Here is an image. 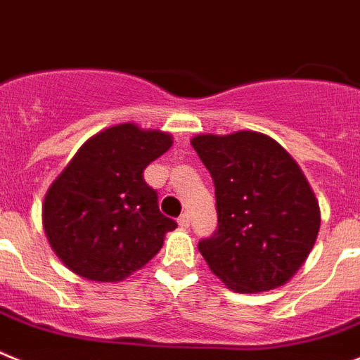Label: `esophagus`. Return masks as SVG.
Returning a JSON list of instances; mask_svg holds the SVG:
<instances>
[{"label": "esophagus", "mask_w": 360, "mask_h": 360, "mask_svg": "<svg viewBox=\"0 0 360 360\" xmlns=\"http://www.w3.org/2000/svg\"><path fill=\"white\" fill-rule=\"evenodd\" d=\"M177 224H179L181 228H188V226H190V215H188V213H183V215L177 219Z\"/></svg>", "instance_id": "1"}]
</instances>
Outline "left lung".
<instances>
[{"label":"left lung","mask_w":360,"mask_h":360,"mask_svg":"<svg viewBox=\"0 0 360 360\" xmlns=\"http://www.w3.org/2000/svg\"><path fill=\"white\" fill-rule=\"evenodd\" d=\"M192 147L215 184L217 224L199 251L235 292L287 283L312 251L319 204L290 154L269 136L199 134Z\"/></svg>","instance_id":"left-lung-1"}]
</instances>
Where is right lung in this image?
<instances>
[{
	"instance_id": "1",
	"label": "right lung",
	"mask_w": 360,
	"mask_h": 360,
	"mask_svg": "<svg viewBox=\"0 0 360 360\" xmlns=\"http://www.w3.org/2000/svg\"><path fill=\"white\" fill-rule=\"evenodd\" d=\"M172 147V136L120 124L79 148L43 204L55 255L91 281H122L160 252L176 220L160 212L143 170Z\"/></svg>"
}]
</instances>
